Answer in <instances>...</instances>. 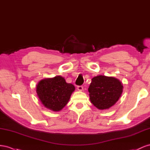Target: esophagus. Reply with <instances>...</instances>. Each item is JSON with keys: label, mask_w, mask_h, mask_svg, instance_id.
Here are the masks:
<instances>
[{"label": "esophagus", "mask_w": 150, "mask_h": 150, "mask_svg": "<svg viewBox=\"0 0 150 150\" xmlns=\"http://www.w3.org/2000/svg\"><path fill=\"white\" fill-rule=\"evenodd\" d=\"M77 89L79 90V91H82L83 90V86H82V85H78L77 86Z\"/></svg>", "instance_id": "esophagus-1"}]
</instances>
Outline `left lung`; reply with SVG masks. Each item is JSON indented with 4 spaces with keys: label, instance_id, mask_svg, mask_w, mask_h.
Instances as JSON below:
<instances>
[{
    "label": "left lung",
    "instance_id": "8db88e82",
    "mask_svg": "<svg viewBox=\"0 0 150 150\" xmlns=\"http://www.w3.org/2000/svg\"><path fill=\"white\" fill-rule=\"evenodd\" d=\"M123 86L118 79L99 75L93 77L88 87L90 100L99 109H109L119 100Z\"/></svg>",
    "mask_w": 150,
    "mask_h": 150
}]
</instances>
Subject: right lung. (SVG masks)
<instances>
[{"label":"right lung","mask_w":150,"mask_h":150,"mask_svg":"<svg viewBox=\"0 0 150 150\" xmlns=\"http://www.w3.org/2000/svg\"><path fill=\"white\" fill-rule=\"evenodd\" d=\"M74 91V85L67 83L61 76L42 80L36 86V92L42 104L53 111L62 109Z\"/></svg>","instance_id":"add662e5"}]
</instances>
